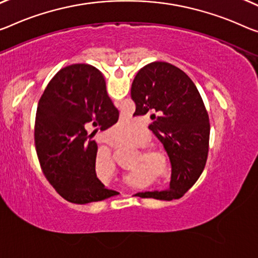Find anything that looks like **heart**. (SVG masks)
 Masks as SVG:
<instances>
[{
    "instance_id": "1",
    "label": "heart",
    "mask_w": 258,
    "mask_h": 258,
    "mask_svg": "<svg viewBox=\"0 0 258 258\" xmlns=\"http://www.w3.org/2000/svg\"><path fill=\"white\" fill-rule=\"evenodd\" d=\"M126 123L124 122H118V123L115 124L114 126V129H120L122 126H124ZM149 137V134L148 133H144L142 135V137L140 138V141L137 142V144H142V143H144L146 140H148ZM142 154L143 156H137L135 158V162H137V164H144L146 166H152L154 160L152 158H149V156H152L153 158H165V152L164 150L161 148H158V146H145V148L142 149ZM146 157H144V156ZM98 159H110V152L108 150H101V151L98 152Z\"/></svg>"
}]
</instances>
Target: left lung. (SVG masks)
<instances>
[{"instance_id":"1","label":"left lung","mask_w":258,"mask_h":258,"mask_svg":"<svg viewBox=\"0 0 258 258\" xmlns=\"http://www.w3.org/2000/svg\"><path fill=\"white\" fill-rule=\"evenodd\" d=\"M136 115L149 114V129L167 152L172 175L166 190L136 196L170 201L180 198L198 180L207 164L210 122L194 82L177 67L151 62L138 71L132 85Z\"/></svg>"}]
</instances>
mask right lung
Wrapping results in <instances>:
<instances>
[{
    "label": "right lung",
    "mask_w": 258,
    "mask_h": 258,
    "mask_svg": "<svg viewBox=\"0 0 258 258\" xmlns=\"http://www.w3.org/2000/svg\"><path fill=\"white\" fill-rule=\"evenodd\" d=\"M117 120L104 76L94 67L68 66L48 83L38 104L34 142L46 179L64 200L86 204L117 194L97 177L98 145L89 135Z\"/></svg>",
    "instance_id": "right-lung-1"
}]
</instances>
